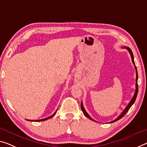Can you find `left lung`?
<instances>
[{
	"label": "left lung",
	"mask_w": 147,
	"mask_h": 147,
	"mask_svg": "<svg viewBox=\"0 0 147 147\" xmlns=\"http://www.w3.org/2000/svg\"><path fill=\"white\" fill-rule=\"evenodd\" d=\"M124 49H127V51H129V53H130V55H131V60H132V62H133V64H134V65H135V69H136V74H137V76H136V84H135V85H136V89H135V94H134V96H133V98H132V99L131 100V101L129 102V103L128 104V105L127 106V107H126V108H125V109H124V110L123 111L121 112V114L119 115V116L118 117V118H117L116 119H114V120H113V121H110V122H109V123H113V122H115V121H118V120H119V119H121V118H122V117H123V116L124 115H125L126 113L127 112V111L129 110V108H131V106L134 105V103L135 102V100H136V98H137V93H138V84H137V80H138V74H137V67H136V66H135V62H134V55H133V53H132V51H131V49L129 48V47H123ZM81 110H82L83 111V114L85 115V116L87 117V118H88L89 119H91V120H92V121H94L93 119H92L91 116H89V114H87V112L85 111V108H84V107H83V103H82V102H81Z\"/></svg>",
	"instance_id": "1"
}]
</instances>
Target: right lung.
Listing matches in <instances>:
<instances>
[{
    "label": "right lung",
    "instance_id": "obj_1",
    "mask_svg": "<svg viewBox=\"0 0 147 147\" xmlns=\"http://www.w3.org/2000/svg\"><path fill=\"white\" fill-rule=\"evenodd\" d=\"M57 110H56V111L54 113V114H53V115H51V116H49V117H47V118H44V119H37V120H29V119H27V120H28V121H45V120H47V119H50V118H53V117L55 116V115L56 114V112H57Z\"/></svg>",
    "mask_w": 147,
    "mask_h": 147
}]
</instances>
